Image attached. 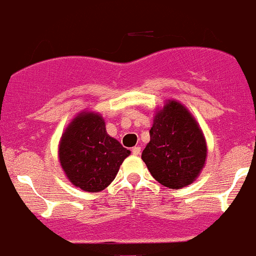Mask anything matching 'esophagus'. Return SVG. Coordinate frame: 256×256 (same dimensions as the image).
Returning <instances> with one entry per match:
<instances>
[{
	"label": "esophagus",
	"mask_w": 256,
	"mask_h": 256,
	"mask_svg": "<svg viewBox=\"0 0 256 256\" xmlns=\"http://www.w3.org/2000/svg\"><path fill=\"white\" fill-rule=\"evenodd\" d=\"M140 151H142V148L134 146L133 149H132V154H133L134 156H138V155H140Z\"/></svg>",
	"instance_id": "obj_1"
}]
</instances>
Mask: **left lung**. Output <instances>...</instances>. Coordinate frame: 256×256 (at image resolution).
<instances>
[{"instance_id": "8db88e82", "label": "left lung", "mask_w": 256, "mask_h": 256, "mask_svg": "<svg viewBox=\"0 0 256 256\" xmlns=\"http://www.w3.org/2000/svg\"><path fill=\"white\" fill-rule=\"evenodd\" d=\"M208 158L206 140L193 114L177 100L156 108L142 158L151 176L170 189L195 182Z\"/></svg>"}]
</instances>
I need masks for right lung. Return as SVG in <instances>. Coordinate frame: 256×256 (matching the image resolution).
<instances>
[{
	"mask_svg": "<svg viewBox=\"0 0 256 256\" xmlns=\"http://www.w3.org/2000/svg\"><path fill=\"white\" fill-rule=\"evenodd\" d=\"M130 151L107 134L98 112L83 110L70 120L58 144V158L66 177L76 188L98 193L116 178Z\"/></svg>",
	"mask_w": 256,
	"mask_h": 256,
	"instance_id": "1",
	"label": "right lung"
}]
</instances>
